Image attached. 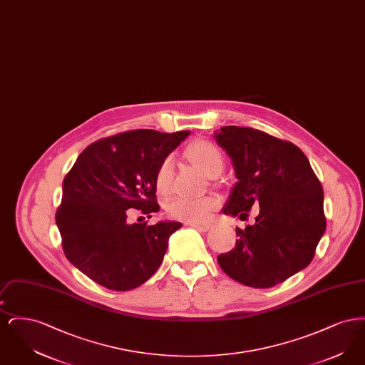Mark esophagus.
<instances>
[{
    "label": "esophagus",
    "instance_id": "1",
    "mask_svg": "<svg viewBox=\"0 0 365 365\" xmlns=\"http://www.w3.org/2000/svg\"><path fill=\"white\" fill-rule=\"evenodd\" d=\"M190 227L195 228V230H200V231H208L210 228V225H198V223H190Z\"/></svg>",
    "mask_w": 365,
    "mask_h": 365
}]
</instances>
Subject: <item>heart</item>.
Returning <instances> with one entry per match:
<instances>
[{
    "instance_id": "obj_1",
    "label": "heart",
    "mask_w": 365,
    "mask_h": 365,
    "mask_svg": "<svg viewBox=\"0 0 365 365\" xmlns=\"http://www.w3.org/2000/svg\"><path fill=\"white\" fill-rule=\"evenodd\" d=\"M186 157L191 164L198 167L209 178H215L225 168V157L222 150L212 142L205 139L194 140L186 149ZM174 180V160L173 157H164L157 167L155 175L156 189L161 194H168L173 190ZM220 201L215 195L204 197H183L176 195L165 204L167 215L185 223H204L212 210L219 208Z\"/></svg>"
}]
</instances>
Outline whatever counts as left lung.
I'll list each match as a JSON object with an SVG mask.
<instances>
[{"mask_svg":"<svg viewBox=\"0 0 365 365\" xmlns=\"http://www.w3.org/2000/svg\"><path fill=\"white\" fill-rule=\"evenodd\" d=\"M216 142L234 164L238 183L223 212L245 219L260 205L253 226L235 228L232 250L217 257L227 275L267 289L305 268L326 230L323 187L304 152L252 127L225 125Z\"/></svg>","mask_w":365,"mask_h":365,"instance_id":"1","label":"left lung"}]
</instances>
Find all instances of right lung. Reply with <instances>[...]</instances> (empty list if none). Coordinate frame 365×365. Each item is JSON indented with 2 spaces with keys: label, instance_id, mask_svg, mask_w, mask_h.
Masks as SVG:
<instances>
[{
  "label": "right lung",
  "instance_id": "add662e5",
  "mask_svg": "<svg viewBox=\"0 0 365 365\" xmlns=\"http://www.w3.org/2000/svg\"><path fill=\"white\" fill-rule=\"evenodd\" d=\"M190 131L130 130L98 139L79 155L63 182L56 223L64 255L106 289L127 292L150 278L170 235L182 225L127 223L131 210L156 213L155 175L164 157Z\"/></svg>",
  "mask_w": 365,
  "mask_h": 365
}]
</instances>
